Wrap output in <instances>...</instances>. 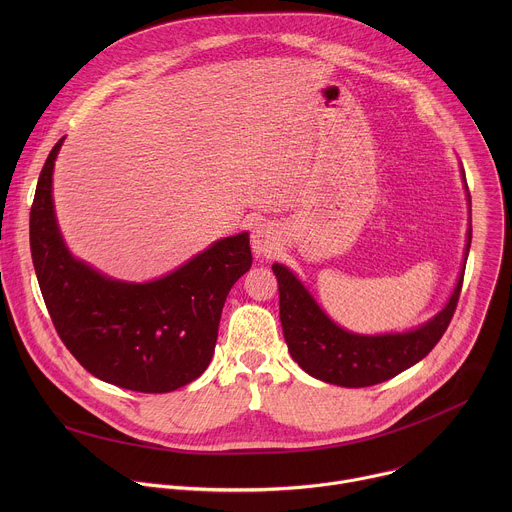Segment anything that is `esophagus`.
I'll use <instances>...</instances> for the list:
<instances>
[{
  "label": "esophagus",
  "mask_w": 512,
  "mask_h": 512,
  "mask_svg": "<svg viewBox=\"0 0 512 512\" xmlns=\"http://www.w3.org/2000/svg\"><path fill=\"white\" fill-rule=\"evenodd\" d=\"M251 245H253V251L255 255H263V257H269L271 253L277 251V245H279V237H277V229L271 225V223H261L253 229L251 233Z\"/></svg>",
  "instance_id": "34e87169"
}]
</instances>
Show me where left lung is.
<instances>
[{
    "label": "left lung",
    "instance_id": "obj_1",
    "mask_svg": "<svg viewBox=\"0 0 512 512\" xmlns=\"http://www.w3.org/2000/svg\"><path fill=\"white\" fill-rule=\"evenodd\" d=\"M470 241L472 229L468 231L466 259ZM271 269L279 285V318L291 358L308 375L340 387L383 383L427 356L448 330L464 283L462 273L448 306L425 326L405 334L358 336L338 328L289 269L279 263Z\"/></svg>",
    "mask_w": 512,
    "mask_h": 512
}]
</instances>
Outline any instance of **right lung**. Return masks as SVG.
Returning a JSON list of instances; mask_svg holds the SVG:
<instances>
[{"label":"right lung","mask_w":512,"mask_h":512,"mask_svg":"<svg viewBox=\"0 0 512 512\" xmlns=\"http://www.w3.org/2000/svg\"><path fill=\"white\" fill-rule=\"evenodd\" d=\"M64 137L40 172L30 210V249L52 324L97 379L168 393L198 379L212 358L218 322L235 281L249 271V235L214 243L152 283L107 279L66 251L52 208V168Z\"/></svg>","instance_id":"add662e5"}]
</instances>
